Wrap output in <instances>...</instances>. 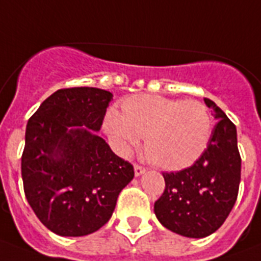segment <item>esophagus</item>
<instances>
[{
	"label": "esophagus",
	"mask_w": 261,
	"mask_h": 261,
	"mask_svg": "<svg viewBox=\"0 0 261 261\" xmlns=\"http://www.w3.org/2000/svg\"><path fill=\"white\" fill-rule=\"evenodd\" d=\"M134 171H135V177H139V175H142V174H143V173H145L146 169L143 166L135 165V166H134Z\"/></svg>",
	"instance_id": "1"
}]
</instances>
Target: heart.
I'll return each instance as SVG.
<instances>
[{
	"mask_svg": "<svg viewBox=\"0 0 261 261\" xmlns=\"http://www.w3.org/2000/svg\"><path fill=\"white\" fill-rule=\"evenodd\" d=\"M106 128L123 149L145 138V151L152 164L165 170H181L205 151L213 119L198 100L135 95L124 100L122 115L110 111Z\"/></svg>",
	"mask_w": 261,
	"mask_h": 261,
	"instance_id": "obj_1",
	"label": "heart"
}]
</instances>
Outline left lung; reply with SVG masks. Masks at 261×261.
<instances>
[{
	"instance_id": "1",
	"label": "left lung",
	"mask_w": 261,
	"mask_h": 261,
	"mask_svg": "<svg viewBox=\"0 0 261 261\" xmlns=\"http://www.w3.org/2000/svg\"><path fill=\"white\" fill-rule=\"evenodd\" d=\"M204 100L219 120L211 141L192 166L162 174L165 192L154 204L165 228L193 239L215 233L224 224L237 200L241 177L236 126L215 101Z\"/></svg>"
}]
</instances>
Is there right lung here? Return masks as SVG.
I'll return each instance as SVG.
<instances>
[{"mask_svg": "<svg viewBox=\"0 0 261 261\" xmlns=\"http://www.w3.org/2000/svg\"><path fill=\"white\" fill-rule=\"evenodd\" d=\"M112 99L94 87L59 90L28 120L21 175L28 202L59 236L94 233L111 219L134 167L115 155L100 130Z\"/></svg>", "mask_w": 261, "mask_h": 261, "instance_id": "add662e5", "label": "right lung"}]
</instances>
